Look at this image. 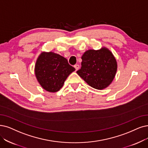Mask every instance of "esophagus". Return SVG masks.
<instances>
[{"mask_svg":"<svg viewBox=\"0 0 148 148\" xmlns=\"http://www.w3.org/2000/svg\"><path fill=\"white\" fill-rule=\"evenodd\" d=\"M74 67L75 68L76 71H77L79 69V66L78 64H76V65H75V66H74Z\"/></svg>","mask_w":148,"mask_h":148,"instance_id":"esophagus-1","label":"esophagus"}]
</instances>
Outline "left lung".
Returning a JSON list of instances; mask_svg holds the SVG:
<instances>
[{
	"mask_svg": "<svg viewBox=\"0 0 148 148\" xmlns=\"http://www.w3.org/2000/svg\"><path fill=\"white\" fill-rule=\"evenodd\" d=\"M81 59V68L76 73L88 85L102 90L112 83L117 71V62L108 48L88 50Z\"/></svg>",
	"mask_w": 148,
	"mask_h": 148,
	"instance_id": "left-lung-1",
	"label": "left lung"
}]
</instances>
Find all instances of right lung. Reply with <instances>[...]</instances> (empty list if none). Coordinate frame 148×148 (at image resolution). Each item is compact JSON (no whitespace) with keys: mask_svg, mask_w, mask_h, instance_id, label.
I'll return each mask as SVG.
<instances>
[{"mask_svg":"<svg viewBox=\"0 0 148 148\" xmlns=\"http://www.w3.org/2000/svg\"><path fill=\"white\" fill-rule=\"evenodd\" d=\"M75 70L66 58L52 51L41 53L34 66L35 76L39 84L51 93L60 90L69 75Z\"/></svg>","mask_w":148,"mask_h":148,"instance_id":"add662e5","label":"right lung"}]
</instances>
